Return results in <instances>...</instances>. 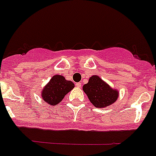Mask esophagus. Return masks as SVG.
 <instances>
[{
	"mask_svg": "<svg viewBox=\"0 0 156 156\" xmlns=\"http://www.w3.org/2000/svg\"><path fill=\"white\" fill-rule=\"evenodd\" d=\"M81 86H82V83H81V82H77V83H76V86H77V87H81Z\"/></svg>",
	"mask_w": 156,
	"mask_h": 156,
	"instance_id": "esophagus-1",
	"label": "esophagus"
}]
</instances>
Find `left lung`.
<instances>
[{
	"instance_id": "left-lung-1",
	"label": "left lung",
	"mask_w": 156,
	"mask_h": 156,
	"mask_svg": "<svg viewBox=\"0 0 156 156\" xmlns=\"http://www.w3.org/2000/svg\"><path fill=\"white\" fill-rule=\"evenodd\" d=\"M90 102L97 108H104L114 103L119 96L118 90L111 88L98 75H93L82 87Z\"/></svg>"
}]
</instances>
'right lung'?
<instances>
[{"label": "right lung", "instance_id": "right-lung-1", "mask_svg": "<svg viewBox=\"0 0 156 156\" xmlns=\"http://www.w3.org/2000/svg\"><path fill=\"white\" fill-rule=\"evenodd\" d=\"M74 84L67 81L62 75H54L48 84L44 86L41 97L45 102L55 105L62 101L66 94L73 90Z\"/></svg>", "mask_w": 156, "mask_h": 156}]
</instances>
